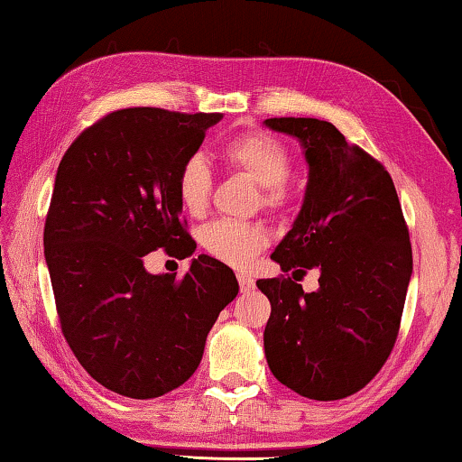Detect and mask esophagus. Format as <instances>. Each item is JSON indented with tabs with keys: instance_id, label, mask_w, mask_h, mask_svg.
I'll use <instances>...</instances> for the list:
<instances>
[{
	"instance_id": "obj_1",
	"label": "esophagus",
	"mask_w": 462,
	"mask_h": 462,
	"mask_svg": "<svg viewBox=\"0 0 462 462\" xmlns=\"http://www.w3.org/2000/svg\"><path fill=\"white\" fill-rule=\"evenodd\" d=\"M237 281H239V290H242L244 293L252 291L254 287H256V283H254V279L250 275H245V273H239L237 275Z\"/></svg>"
}]
</instances>
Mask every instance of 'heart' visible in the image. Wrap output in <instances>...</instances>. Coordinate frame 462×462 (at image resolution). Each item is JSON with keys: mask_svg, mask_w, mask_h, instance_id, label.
I'll use <instances>...</instances> for the list:
<instances>
[{"mask_svg": "<svg viewBox=\"0 0 462 462\" xmlns=\"http://www.w3.org/2000/svg\"><path fill=\"white\" fill-rule=\"evenodd\" d=\"M220 160L233 172H242L260 185V199L271 212H283L291 202L287 179L293 158L285 143L269 133H244L220 148ZM177 198L185 212L199 217L210 199L212 172L199 156L185 160L177 175ZM199 242L210 256L231 266H245L266 245V236L258 226L237 220H215L199 233Z\"/></svg>", "mask_w": 462, "mask_h": 462, "instance_id": "obj_1", "label": "heart"}]
</instances>
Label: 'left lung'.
I'll return each instance as SVG.
<instances>
[{
  "label": "left lung",
  "instance_id": "8db88e82",
  "mask_svg": "<svg viewBox=\"0 0 462 462\" xmlns=\"http://www.w3.org/2000/svg\"><path fill=\"white\" fill-rule=\"evenodd\" d=\"M298 137L310 166L302 210L271 258L285 275L258 279L269 298L264 354L281 383L310 400H342L377 375L396 344L412 247L385 166L327 120L266 118ZM321 271L319 290L297 281Z\"/></svg>",
  "mask_w": 462,
  "mask_h": 462
}]
</instances>
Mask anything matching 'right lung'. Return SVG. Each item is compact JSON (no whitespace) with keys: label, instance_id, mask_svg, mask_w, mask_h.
Segmentation results:
<instances>
[{"label":"right lung","instance_id":"right-lung-1","mask_svg":"<svg viewBox=\"0 0 462 462\" xmlns=\"http://www.w3.org/2000/svg\"><path fill=\"white\" fill-rule=\"evenodd\" d=\"M220 118L115 110L87 126L58 166L43 247L60 327L83 369L120 396L158 398L185 383L239 291L229 266L206 254L181 279L143 266L150 252L196 250L175 183Z\"/></svg>","mask_w":462,"mask_h":462}]
</instances>
